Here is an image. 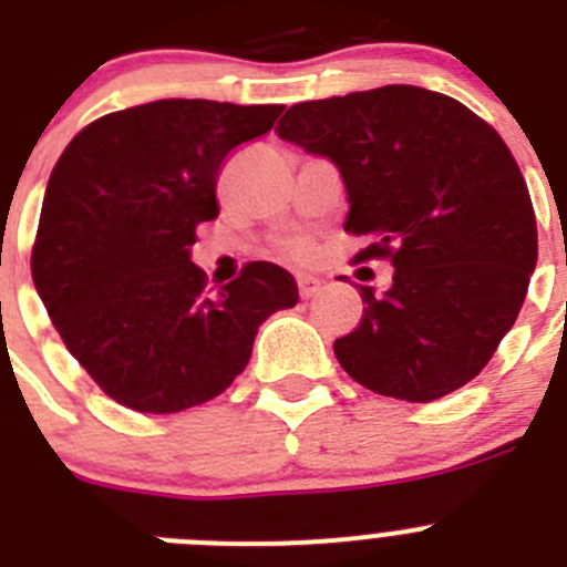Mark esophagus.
<instances>
[{
	"mask_svg": "<svg viewBox=\"0 0 567 567\" xmlns=\"http://www.w3.org/2000/svg\"><path fill=\"white\" fill-rule=\"evenodd\" d=\"M298 292L303 300L315 298L320 292V280L315 275H298Z\"/></svg>",
	"mask_w": 567,
	"mask_h": 567,
	"instance_id": "esophagus-1",
	"label": "esophagus"
}]
</instances>
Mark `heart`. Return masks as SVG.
<instances>
[{
    "label": "heart",
    "instance_id": "heart-1",
    "mask_svg": "<svg viewBox=\"0 0 567 567\" xmlns=\"http://www.w3.org/2000/svg\"><path fill=\"white\" fill-rule=\"evenodd\" d=\"M307 244H303V240H298V244H295V252H298V255H303V252H307Z\"/></svg>",
    "mask_w": 567,
    "mask_h": 567
}]
</instances>
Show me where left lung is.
<instances>
[{
  "instance_id": "8db88e82",
  "label": "left lung",
  "mask_w": 567,
  "mask_h": 567,
  "mask_svg": "<svg viewBox=\"0 0 567 567\" xmlns=\"http://www.w3.org/2000/svg\"><path fill=\"white\" fill-rule=\"evenodd\" d=\"M275 133L343 178V229L389 258L392 289L360 287L363 320L334 340L349 378L429 403L477 378L523 309L537 218L497 130L457 99L385 84L292 104Z\"/></svg>"
}]
</instances>
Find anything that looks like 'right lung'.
Wrapping results in <instances>:
<instances>
[{
	"label": "right lung",
	"instance_id": "1",
	"mask_svg": "<svg viewBox=\"0 0 567 567\" xmlns=\"http://www.w3.org/2000/svg\"><path fill=\"white\" fill-rule=\"evenodd\" d=\"M284 104L158 99L96 118L50 173L30 258L33 287L70 354L115 403L175 414L247 369L258 327L298 303L269 260L207 295L189 260L218 215L227 153L269 133Z\"/></svg>",
	"mask_w": 567,
	"mask_h": 567
}]
</instances>
